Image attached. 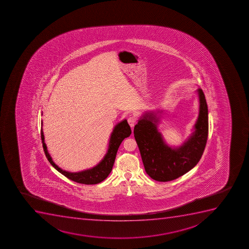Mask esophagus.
Returning <instances> with one entry per match:
<instances>
[{
  "mask_svg": "<svg viewBox=\"0 0 249 249\" xmlns=\"http://www.w3.org/2000/svg\"><path fill=\"white\" fill-rule=\"evenodd\" d=\"M136 116L131 115L127 118V122H128L129 125L131 126V127H133L135 126V124L136 123Z\"/></svg>",
  "mask_w": 249,
  "mask_h": 249,
  "instance_id": "1",
  "label": "esophagus"
}]
</instances>
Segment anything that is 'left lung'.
<instances>
[{"label": "left lung", "mask_w": 249, "mask_h": 249, "mask_svg": "<svg viewBox=\"0 0 249 249\" xmlns=\"http://www.w3.org/2000/svg\"><path fill=\"white\" fill-rule=\"evenodd\" d=\"M199 112L192 136L181 147L166 145L157 128L158 118L146 113L134 128L145 171L153 179L168 182L185 175L196 165L206 146L209 134V117L206 99L202 89H198Z\"/></svg>", "instance_id": "left-lung-1"}]
</instances>
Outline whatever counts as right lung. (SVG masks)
<instances>
[{"mask_svg":"<svg viewBox=\"0 0 249 249\" xmlns=\"http://www.w3.org/2000/svg\"><path fill=\"white\" fill-rule=\"evenodd\" d=\"M40 134H41L43 148L45 151V156L50 164L58 172L66 176L67 178H69L74 182L82 183V184L90 185L96 184V183L102 182L106 179V178L108 177V175L110 174L112 168H113L118 148L123 140L130 136L131 134V130L127 121L123 120V122L118 123V125L113 129V133L111 135L108 152L105 156L103 160H101V162L99 163L98 165L95 167L91 168L90 170H84V171L78 173H70L65 171L53 162V160L50 157V153H48L42 129H41Z\"/></svg>","mask_w":249,"mask_h":249,"instance_id":"right-lung-1","label":"right lung"}]
</instances>
